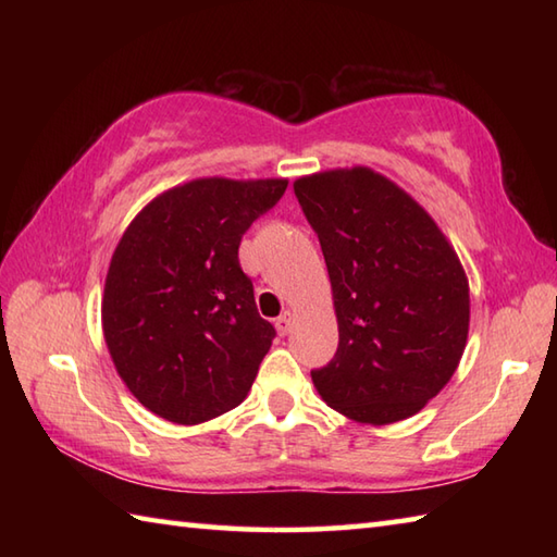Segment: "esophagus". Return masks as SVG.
I'll return each mask as SVG.
<instances>
[{
    "label": "esophagus",
    "mask_w": 557,
    "mask_h": 557,
    "mask_svg": "<svg viewBox=\"0 0 557 557\" xmlns=\"http://www.w3.org/2000/svg\"><path fill=\"white\" fill-rule=\"evenodd\" d=\"M292 325H294V313L292 311H285L282 315H277L275 327H277L280 335H287L289 330H292Z\"/></svg>",
    "instance_id": "1"
}]
</instances>
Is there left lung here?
<instances>
[{
    "label": "left lung",
    "mask_w": 557,
    "mask_h": 557,
    "mask_svg": "<svg viewBox=\"0 0 557 557\" xmlns=\"http://www.w3.org/2000/svg\"><path fill=\"white\" fill-rule=\"evenodd\" d=\"M321 242L339 345L313 385L347 419L387 425L419 413L457 371L469 335V280L443 230L371 168L294 182Z\"/></svg>",
    "instance_id": "left-lung-1"
}]
</instances>
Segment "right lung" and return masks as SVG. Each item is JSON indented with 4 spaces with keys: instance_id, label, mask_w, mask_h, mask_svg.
Masks as SVG:
<instances>
[{
    "instance_id": "add662e5",
    "label": "right lung",
    "mask_w": 557,
    "mask_h": 557,
    "mask_svg": "<svg viewBox=\"0 0 557 557\" xmlns=\"http://www.w3.org/2000/svg\"><path fill=\"white\" fill-rule=\"evenodd\" d=\"M287 180H200L172 186L116 244L102 294L114 369L160 419L196 425L239 407L275 327L260 318L239 244Z\"/></svg>"
}]
</instances>
